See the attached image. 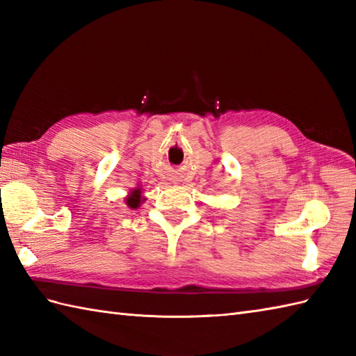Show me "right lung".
I'll list each match as a JSON object with an SVG mask.
<instances>
[{
	"mask_svg": "<svg viewBox=\"0 0 356 356\" xmlns=\"http://www.w3.org/2000/svg\"><path fill=\"white\" fill-rule=\"evenodd\" d=\"M145 200L147 199L142 195V188H139V186L134 188V190H131L125 197L127 207L130 209H138L140 207V203L145 202Z\"/></svg>",
	"mask_w": 356,
	"mask_h": 356,
	"instance_id": "1",
	"label": "right lung"
}]
</instances>
